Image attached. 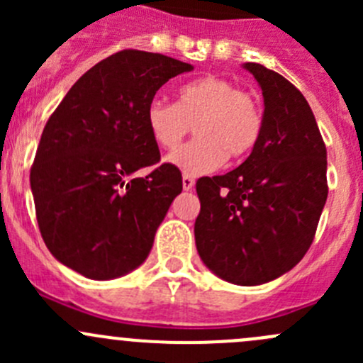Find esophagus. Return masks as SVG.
<instances>
[{
  "mask_svg": "<svg viewBox=\"0 0 363 363\" xmlns=\"http://www.w3.org/2000/svg\"><path fill=\"white\" fill-rule=\"evenodd\" d=\"M193 186H195V179L191 175H182V188H184V191L193 189Z\"/></svg>",
  "mask_w": 363,
  "mask_h": 363,
  "instance_id": "obj_1",
  "label": "esophagus"
}]
</instances>
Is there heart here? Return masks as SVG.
Listing matches in <instances>:
<instances>
[{
	"instance_id": "b5f03b06",
	"label": "heart",
	"mask_w": 363,
	"mask_h": 363,
	"mask_svg": "<svg viewBox=\"0 0 363 363\" xmlns=\"http://www.w3.org/2000/svg\"><path fill=\"white\" fill-rule=\"evenodd\" d=\"M145 119L152 140L163 149H174L191 126L195 128L196 138L167 158L184 175L207 174L225 158H244L258 144L263 131L258 98L221 77H205L186 84L179 91L177 104L155 98Z\"/></svg>"
}]
</instances>
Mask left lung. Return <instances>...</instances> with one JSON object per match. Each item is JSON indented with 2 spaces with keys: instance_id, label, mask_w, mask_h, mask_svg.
<instances>
[{
  "instance_id": "obj_1",
  "label": "left lung",
  "mask_w": 363,
  "mask_h": 363,
  "mask_svg": "<svg viewBox=\"0 0 363 363\" xmlns=\"http://www.w3.org/2000/svg\"><path fill=\"white\" fill-rule=\"evenodd\" d=\"M263 93V131L240 167L196 182V250L228 283L256 286L291 270L316 233L328 195L327 147L303 94L246 63Z\"/></svg>"
}]
</instances>
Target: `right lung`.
Listing matches in <instances>:
<instances>
[{
    "mask_svg": "<svg viewBox=\"0 0 363 363\" xmlns=\"http://www.w3.org/2000/svg\"><path fill=\"white\" fill-rule=\"evenodd\" d=\"M191 69L163 54L121 50L87 69L49 117L29 182L43 242L63 265L105 281L147 258L182 179L158 164L145 113L164 82ZM145 166L155 167L151 174L130 177Z\"/></svg>",
    "mask_w": 363,
    "mask_h": 363,
    "instance_id": "add662e5",
    "label": "right lung"
}]
</instances>
